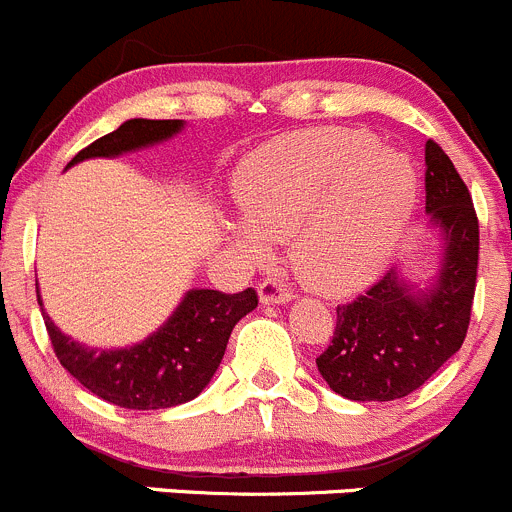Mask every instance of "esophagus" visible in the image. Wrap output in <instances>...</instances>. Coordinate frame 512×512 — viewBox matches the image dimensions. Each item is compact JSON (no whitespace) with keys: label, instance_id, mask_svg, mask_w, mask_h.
<instances>
[{"label":"esophagus","instance_id":"1","mask_svg":"<svg viewBox=\"0 0 512 512\" xmlns=\"http://www.w3.org/2000/svg\"><path fill=\"white\" fill-rule=\"evenodd\" d=\"M257 295H260L262 305H283V303H290V300L295 298L293 290H290L288 285L278 283V280H265V283H260Z\"/></svg>","mask_w":512,"mask_h":512}]
</instances>
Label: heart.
Instances as JSON below:
<instances>
[{
	"instance_id": "1",
	"label": "heart",
	"mask_w": 512,
	"mask_h": 512,
	"mask_svg": "<svg viewBox=\"0 0 512 512\" xmlns=\"http://www.w3.org/2000/svg\"><path fill=\"white\" fill-rule=\"evenodd\" d=\"M242 222L224 224L229 245L267 262L290 242L305 285L343 295L376 280L404 240L419 199L412 159L374 136L318 128L267 143L234 176Z\"/></svg>"
}]
</instances>
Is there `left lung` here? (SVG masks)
<instances>
[{"mask_svg": "<svg viewBox=\"0 0 512 512\" xmlns=\"http://www.w3.org/2000/svg\"><path fill=\"white\" fill-rule=\"evenodd\" d=\"M429 229L439 250L432 270L414 278L401 267L353 303L336 310L333 341L315 366L351 401H394L412 394L465 341L477 280V229L470 191L450 156L424 143Z\"/></svg>", "mask_w": 512, "mask_h": 512, "instance_id": "8db88e82", "label": "left lung"}]
</instances>
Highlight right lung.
Instances as JSON below:
<instances>
[{"instance_id":"obj_1","label":"right lung","mask_w":512,"mask_h":512,"mask_svg":"<svg viewBox=\"0 0 512 512\" xmlns=\"http://www.w3.org/2000/svg\"><path fill=\"white\" fill-rule=\"evenodd\" d=\"M184 128L186 121L131 118L83 148L65 169L88 159H118L154 148ZM37 303L62 369L108 404L148 412L179 407L207 389L222 364L232 328L257 308V293L252 288L234 295L209 288L186 290L174 313L154 333L121 348H93L75 341L45 313L40 288Z\"/></svg>"}]
</instances>
